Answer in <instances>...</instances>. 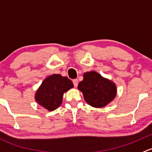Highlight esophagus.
Wrapping results in <instances>:
<instances>
[{"label":"esophagus","instance_id":"34e87169","mask_svg":"<svg viewBox=\"0 0 152 152\" xmlns=\"http://www.w3.org/2000/svg\"><path fill=\"white\" fill-rule=\"evenodd\" d=\"M73 84H74V86L75 88L77 86V85H78V80H77V79L73 80Z\"/></svg>","mask_w":152,"mask_h":152}]
</instances>
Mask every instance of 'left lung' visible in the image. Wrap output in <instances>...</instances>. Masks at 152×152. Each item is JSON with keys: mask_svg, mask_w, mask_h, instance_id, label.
Instances as JSON below:
<instances>
[{"mask_svg": "<svg viewBox=\"0 0 152 152\" xmlns=\"http://www.w3.org/2000/svg\"><path fill=\"white\" fill-rule=\"evenodd\" d=\"M78 90L82 92L88 104L96 108L105 107L117 94L115 83L95 71L84 73L83 80L78 84Z\"/></svg>", "mask_w": 152, "mask_h": 152, "instance_id": "8db88e82", "label": "left lung"}]
</instances>
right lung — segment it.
Returning <instances> with one entry per match:
<instances>
[{"instance_id": "1", "label": "right lung", "mask_w": 152, "mask_h": 152, "mask_svg": "<svg viewBox=\"0 0 152 152\" xmlns=\"http://www.w3.org/2000/svg\"><path fill=\"white\" fill-rule=\"evenodd\" d=\"M74 87L66 77L53 74L45 78L35 94V100L48 111H53L61 104L64 94Z\"/></svg>"}]
</instances>
